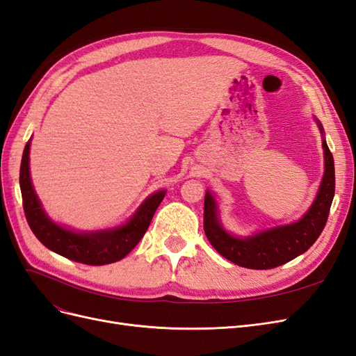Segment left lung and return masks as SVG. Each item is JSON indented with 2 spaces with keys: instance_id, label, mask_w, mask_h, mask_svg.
Masks as SVG:
<instances>
[{
  "instance_id": "1",
  "label": "left lung",
  "mask_w": 356,
  "mask_h": 356,
  "mask_svg": "<svg viewBox=\"0 0 356 356\" xmlns=\"http://www.w3.org/2000/svg\"><path fill=\"white\" fill-rule=\"evenodd\" d=\"M316 124L322 135V148H324V177L314 203L300 220L255 232L251 236H234L222 227L218 204L212 193L209 190L207 191L203 208L204 234L215 250L232 263L254 270L282 266L306 252L324 230L334 199L336 175H334V159L324 136V127L318 120Z\"/></svg>"
}]
</instances>
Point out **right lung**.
<instances>
[{
  "label": "right lung",
  "instance_id": "obj_1",
  "mask_svg": "<svg viewBox=\"0 0 356 356\" xmlns=\"http://www.w3.org/2000/svg\"><path fill=\"white\" fill-rule=\"evenodd\" d=\"M29 147L31 139L24 149L19 184L20 191H22L25 217L37 239L50 251L70 258L72 261L89 266H104L120 261L131 252L145 234L156 209L166 195V190H159L148 196L132 217L118 227L95 232H75L53 221L42 209V204L31 181Z\"/></svg>",
  "mask_w": 356,
  "mask_h": 356
}]
</instances>
